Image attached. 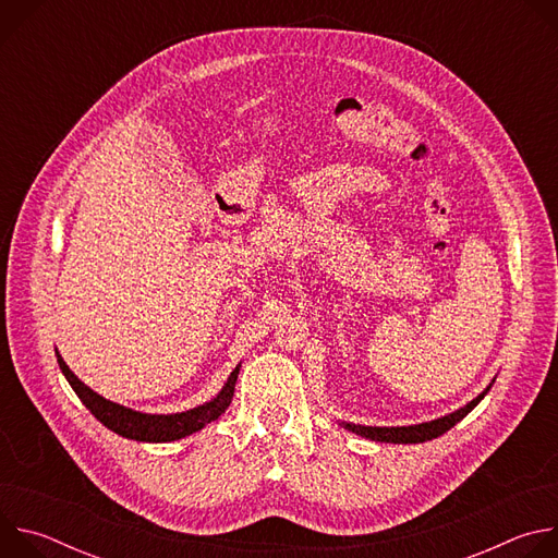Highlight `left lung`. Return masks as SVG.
Segmentation results:
<instances>
[{
	"mask_svg": "<svg viewBox=\"0 0 558 558\" xmlns=\"http://www.w3.org/2000/svg\"><path fill=\"white\" fill-rule=\"evenodd\" d=\"M495 379L474 397L472 402H468L465 407L444 415V417H437V420H430V422H422V424H411V426H362V424H351V422H338L342 428H347L349 433H355L364 439H371V441H381V444H422V441H430L444 433H448L454 424H459L476 404H480L484 397L488 395V390L493 388Z\"/></svg>",
	"mask_w": 558,
	"mask_h": 558,
	"instance_id": "1",
	"label": "left lung"
}]
</instances>
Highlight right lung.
<instances>
[{
	"mask_svg": "<svg viewBox=\"0 0 558 558\" xmlns=\"http://www.w3.org/2000/svg\"><path fill=\"white\" fill-rule=\"evenodd\" d=\"M59 368L63 373V377L68 379V384L72 386V390L76 392L78 400L84 402V407L112 433L125 437V439H134V441H147V444H166V441H177L183 437H190L198 430H203L207 424L216 422L227 407L231 404V397L235 390V379L238 373H241V364H238L231 375L227 377V381L222 384V388L216 392V397H211L209 402L183 411V413H168V415H158V413H141L134 409H128L123 404L110 402L106 400L104 395L95 392L90 386H86L82 379H78L70 366L63 362V357L59 355V351L54 349Z\"/></svg>",
	"mask_w": 558,
	"mask_h": 558,
	"instance_id": "right-lung-1",
	"label": "right lung"
}]
</instances>
